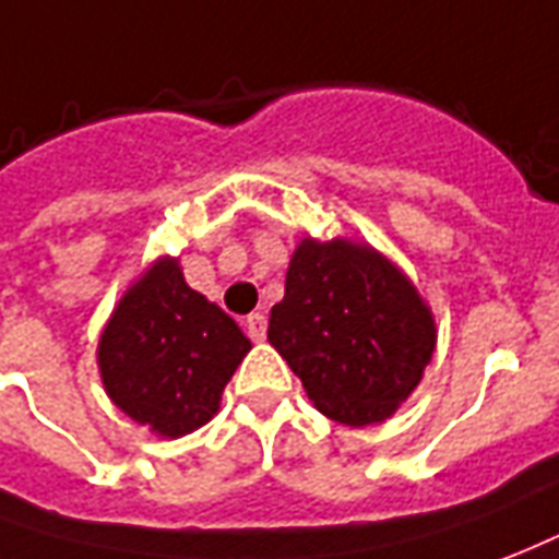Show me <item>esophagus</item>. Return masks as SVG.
Segmentation results:
<instances>
[{
	"label": "esophagus",
	"instance_id": "esophagus-1",
	"mask_svg": "<svg viewBox=\"0 0 559 559\" xmlns=\"http://www.w3.org/2000/svg\"><path fill=\"white\" fill-rule=\"evenodd\" d=\"M247 336H250L252 342H262L264 336H267V319H264L262 312H252V316H247Z\"/></svg>",
	"mask_w": 559,
	"mask_h": 559
}]
</instances>
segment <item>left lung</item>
<instances>
[{
    "label": "left lung",
    "mask_w": 559,
    "mask_h": 559,
    "mask_svg": "<svg viewBox=\"0 0 559 559\" xmlns=\"http://www.w3.org/2000/svg\"><path fill=\"white\" fill-rule=\"evenodd\" d=\"M267 342L324 417L372 426L417 390L438 330L417 285L369 243L304 238Z\"/></svg>",
    "instance_id": "obj_1"
}]
</instances>
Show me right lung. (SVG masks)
<instances>
[{
	"instance_id": "1",
	"label": "right lung",
	"mask_w": 559,
	"mask_h": 559,
	"mask_svg": "<svg viewBox=\"0 0 559 559\" xmlns=\"http://www.w3.org/2000/svg\"><path fill=\"white\" fill-rule=\"evenodd\" d=\"M252 345L217 304L163 255L130 285L97 342L107 396L160 438H181L219 411V396Z\"/></svg>"
}]
</instances>
